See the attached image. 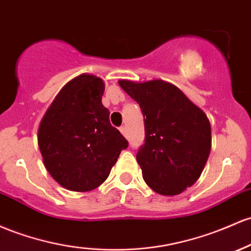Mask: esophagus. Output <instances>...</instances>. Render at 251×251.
I'll list each match as a JSON object with an SVG mask.
<instances>
[{
  "label": "esophagus",
  "instance_id": "esophagus-1",
  "mask_svg": "<svg viewBox=\"0 0 251 251\" xmlns=\"http://www.w3.org/2000/svg\"><path fill=\"white\" fill-rule=\"evenodd\" d=\"M119 130H120L121 133L124 134V136H125V137H127V130H126V127H125V126H121V127L119 128Z\"/></svg>",
  "mask_w": 251,
  "mask_h": 251
}]
</instances>
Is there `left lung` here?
<instances>
[{
    "instance_id": "1",
    "label": "left lung",
    "mask_w": 251,
    "mask_h": 251,
    "mask_svg": "<svg viewBox=\"0 0 251 251\" xmlns=\"http://www.w3.org/2000/svg\"><path fill=\"white\" fill-rule=\"evenodd\" d=\"M144 117L145 139L137 152L143 178L162 195L197 182L211 151V125L199 107L175 85L161 81H119Z\"/></svg>"
}]
</instances>
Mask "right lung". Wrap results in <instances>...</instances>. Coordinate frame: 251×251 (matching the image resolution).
I'll list each match as a JSON object with an SVG mask.
<instances>
[{
    "label": "right lung",
    "mask_w": 251,
    "mask_h": 251,
    "mask_svg": "<svg viewBox=\"0 0 251 251\" xmlns=\"http://www.w3.org/2000/svg\"><path fill=\"white\" fill-rule=\"evenodd\" d=\"M102 79L83 74L56 96L41 120L38 145L44 164L64 188L95 189L104 182L128 142L109 123Z\"/></svg>",
    "instance_id": "add662e5"
}]
</instances>
